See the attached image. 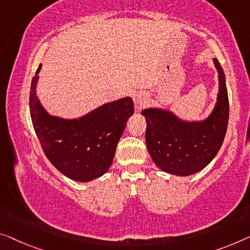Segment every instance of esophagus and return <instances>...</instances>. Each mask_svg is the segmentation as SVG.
<instances>
[{"label": "esophagus", "mask_w": 250, "mask_h": 250, "mask_svg": "<svg viewBox=\"0 0 250 250\" xmlns=\"http://www.w3.org/2000/svg\"><path fill=\"white\" fill-rule=\"evenodd\" d=\"M146 95H145V93H135L133 94V101H135L136 106H141L144 105L145 103H146Z\"/></svg>", "instance_id": "1"}]
</instances>
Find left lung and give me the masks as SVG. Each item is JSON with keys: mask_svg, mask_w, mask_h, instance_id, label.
Wrapping results in <instances>:
<instances>
[{"mask_svg": "<svg viewBox=\"0 0 250 250\" xmlns=\"http://www.w3.org/2000/svg\"><path fill=\"white\" fill-rule=\"evenodd\" d=\"M218 72L219 92L213 110L203 120H184L173 111L148 107L146 145L156 166L165 173L188 176L201 169L218 154L225 139L229 119V100L223 69L213 58Z\"/></svg>", "mask_w": 250, "mask_h": 250, "instance_id": "obj_1", "label": "left lung"}]
</instances>
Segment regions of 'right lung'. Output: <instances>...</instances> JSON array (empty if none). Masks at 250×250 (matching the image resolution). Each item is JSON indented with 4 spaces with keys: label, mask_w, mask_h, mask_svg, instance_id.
I'll return each instance as SVG.
<instances>
[{
    "label": "right lung",
    "mask_w": 250,
    "mask_h": 250,
    "mask_svg": "<svg viewBox=\"0 0 250 250\" xmlns=\"http://www.w3.org/2000/svg\"><path fill=\"white\" fill-rule=\"evenodd\" d=\"M30 88V114L37 137L50 163L70 180L91 182L112 165L117 145L133 114L130 96L104 103L82 117L66 119L50 114L37 95L38 74Z\"/></svg>",
    "instance_id": "right-lung-1"
}]
</instances>
